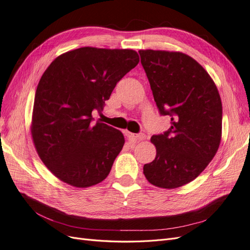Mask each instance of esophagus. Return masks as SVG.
Instances as JSON below:
<instances>
[{"instance_id": "1", "label": "esophagus", "mask_w": 250, "mask_h": 250, "mask_svg": "<svg viewBox=\"0 0 250 250\" xmlns=\"http://www.w3.org/2000/svg\"><path fill=\"white\" fill-rule=\"evenodd\" d=\"M128 140H129V142H132V143H135L138 141H142V140H145L146 139V135L144 133H139V134H134V133H131V132H127L126 133Z\"/></svg>"}]
</instances>
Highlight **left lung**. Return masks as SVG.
Returning <instances> with one entry per match:
<instances>
[{"label":"left lung","instance_id":"obj_1","mask_svg":"<svg viewBox=\"0 0 250 250\" xmlns=\"http://www.w3.org/2000/svg\"><path fill=\"white\" fill-rule=\"evenodd\" d=\"M154 101L171 127L151 138L153 162L144 165L150 184L175 188L194 180L213 160L222 133L217 86L195 59L180 52L140 50Z\"/></svg>","mask_w":250,"mask_h":250}]
</instances>
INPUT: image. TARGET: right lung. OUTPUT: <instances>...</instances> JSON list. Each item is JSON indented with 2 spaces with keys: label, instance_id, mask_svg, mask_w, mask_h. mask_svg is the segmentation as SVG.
Here are the masks:
<instances>
[{
  "label": "right lung",
  "instance_id": "add662e5",
  "mask_svg": "<svg viewBox=\"0 0 250 250\" xmlns=\"http://www.w3.org/2000/svg\"><path fill=\"white\" fill-rule=\"evenodd\" d=\"M140 62L128 49L84 47L58 56L36 88L31 133L41 160L63 183L87 188L107 177L125 143L120 130L101 122L117 83Z\"/></svg>",
  "mask_w": 250,
  "mask_h": 250
}]
</instances>
